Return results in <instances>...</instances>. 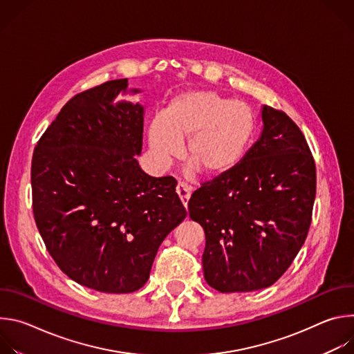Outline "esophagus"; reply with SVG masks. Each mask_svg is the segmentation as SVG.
I'll use <instances>...</instances> for the list:
<instances>
[{
    "instance_id": "34e87169",
    "label": "esophagus",
    "mask_w": 354,
    "mask_h": 354,
    "mask_svg": "<svg viewBox=\"0 0 354 354\" xmlns=\"http://www.w3.org/2000/svg\"><path fill=\"white\" fill-rule=\"evenodd\" d=\"M176 193L182 201V205L187 209V201L190 198V194H192V189L189 185H186L185 182H179L178 186H176Z\"/></svg>"
}]
</instances>
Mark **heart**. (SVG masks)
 <instances>
[{
  "mask_svg": "<svg viewBox=\"0 0 354 354\" xmlns=\"http://www.w3.org/2000/svg\"><path fill=\"white\" fill-rule=\"evenodd\" d=\"M255 130V113L246 104L216 91L193 89L176 95L165 113L149 123L148 144L156 161L168 167L187 141L189 171L220 176L239 165Z\"/></svg>",
  "mask_w": 354,
  "mask_h": 354,
  "instance_id": "b5f03b06",
  "label": "heart"
}]
</instances>
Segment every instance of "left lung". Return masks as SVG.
Instances as JSON below:
<instances>
[{
  "label": "left lung",
  "mask_w": 354,
  "mask_h": 354,
  "mask_svg": "<svg viewBox=\"0 0 354 354\" xmlns=\"http://www.w3.org/2000/svg\"><path fill=\"white\" fill-rule=\"evenodd\" d=\"M263 129L236 168L201 185L189 217L206 234L205 279L221 292L276 283L304 245L317 192L304 134L281 111L262 106Z\"/></svg>",
  "instance_id": "left-lung-1"
}]
</instances>
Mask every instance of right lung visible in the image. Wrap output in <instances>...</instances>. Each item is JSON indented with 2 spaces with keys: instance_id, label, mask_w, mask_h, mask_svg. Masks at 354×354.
I'll list each match as a JSON object with an SVG mask.
<instances>
[{
  "instance_id": "1",
  "label": "right lung",
  "mask_w": 354,
  "mask_h": 354,
  "mask_svg": "<svg viewBox=\"0 0 354 354\" xmlns=\"http://www.w3.org/2000/svg\"><path fill=\"white\" fill-rule=\"evenodd\" d=\"M127 86L113 80L70 99L40 137L30 171L48 254L78 284L115 294L147 283L160 245L186 217L176 180L138 165L144 106L119 99Z\"/></svg>"
}]
</instances>
